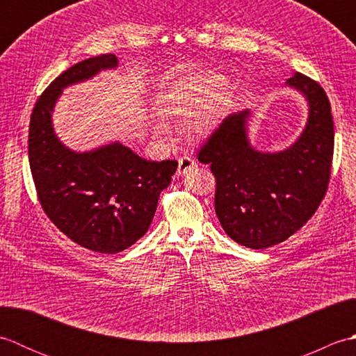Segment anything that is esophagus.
<instances>
[{
	"mask_svg": "<svg viewBox=\"0 0 356 356\" xmlns=\"http://www.w3.org/2000/svg\"><path fill=\"white\" fill-rule=\"evenodd\" d=\"M195 168V161L191 157L188 156H184L179 159V166H177V174L179 176H184V174H186L190 170Z\"/></svg>",
	"mask_w": 356,
	"mask_h": 356,
	"instance_id": "1",
	"label": "esophagus"
}]
</instances>
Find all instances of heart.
Returning a JSON list of instances; mask_svg holds the SVG:
<instances>
[{
    "instance_id": "obj_1",
    "label": "heart",
    "mask_w": 356,
    "mask_h": 356,
    "mask_svg": "<svg viewBox=\"0 0 356 356\" xmlns=\"http://www.w3.org/2000/svg\"><path fill=\"white\" fill-rule=\"evenodd\" d=\"M223 84L225 78L214 72L182 78L162 96L159 110L165 118L174 120L190 119L195 114L190 130L197 136L208 134L217 125L229 96ZM153 133L161 139L170 138L168 127L163 122H156Z\"/></svg>"
}]
</instances>
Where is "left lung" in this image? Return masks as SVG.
Instances as JSON below:
<instances>
[{
	"label": "left lung",
	"instance_id": "8db88e82",
	"mask_svg": "<svg viewBox=\"0 0 356 356\" xmlns=\"http://www.w3.org/2000/svg\"><path fill=\"white\" fill-rule=\"evenodd\" d=\"M286 86L305 96L307 122L289 148L255 149L251 110L234 113L199 151L216 176V214L228 236L251 249L282 243L297 232L327 191L334 156L330 102L318 82L293 73Z\"/></svg>",
	"mask_w": 356,
	"mask_h": 356
}]
</instances>
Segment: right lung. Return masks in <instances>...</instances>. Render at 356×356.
I'll list each match as a JSON object with an SVG mask.
<instances>
[{"label": "right lung", "instance_id": "obj_1", "mask_svg": "<svg viewBox=\"0 0 356 356\" xmlns=\"http://www.w3.org/2000/svg\"><path fill=\"white\" fill-rule=\"evenodd\" d=\"M116 67L110 53L67 69L36 101L29 128V162L44 213L74 243L99 254L124 251L148 231L177 170L176 161H145L119 142L78 153L53 130L63 90Z\"/></svg>", "mask_w": 356, "mask_h": 356}]
</instances>
